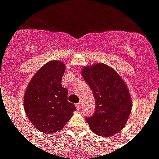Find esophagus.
Returning <instances> with one entry per match:
<instances>
[{
    "label": "esophagus",
    "mask_w": 159,
    "mask_h": 159,
    "mask_svg": "<svg viewBox=\"0 0 159 159\" xmlns=\"http://www.w3.org/2000/svg\"><path fill=\"white\" fill-rule=\"evenodd\" d=\"M76 109H77V110H80V109H81V107H82V104H81V103L76 104Z\"/></svg>",
    "instance_id": "obj_1"
}]
</instances>
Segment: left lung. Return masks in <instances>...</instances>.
<instances>
[{
    "instance_id": "obj_1",
    "label": "left lung",
    "mask_w": 159,
    "mask_h": 159,
    "mask_svg": "<svg viewBox=\"0 0 159 159\" xmlns=\"http://www.w3.org/2000/svg\"><path fill=\"white\" fill-rule=\"evenodd\" d=\"M82 75L93 91L96 104L93 116L86 118L90 129L103 137L120 132L132 109L126 83L115 70L102 63L84 66Z\"/></svg>"
}]
</instances>
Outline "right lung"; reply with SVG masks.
Returning <instances> with one entry per match:
<instances>
[{"label": "right lung", "mask_w": 159, "mask_h": 159, "mask_svg": "<svg viewBox=\"0 0 159 159\" xmlns=\"http://www.w3.org/2000/svg\"><path fill=\"white\" fill-rule=\"evenodd\" d=\"M65 64L51 60L34 75L24 95V107L36 129L52 134L62 129L76 107L68 101V90L61 85Z\"/></svg>", "instance_id": "obj_1"}]
</instances>
